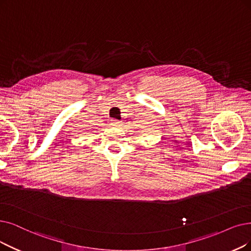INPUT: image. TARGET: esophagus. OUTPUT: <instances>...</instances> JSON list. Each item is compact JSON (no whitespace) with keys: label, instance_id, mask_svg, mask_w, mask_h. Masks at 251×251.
Masks as SVG:
<instances>
[{"label":"esophagus","instance_id":"esophagus-1","mask_svg":"<svg viewBox=\"0 0 251 251\" xmlns=\"http://www.w3.org/2000/svg\"><path fill=\"white\" fill-rule=\"evenodd\" d=\"M110 124H111V126H120V124H122V122H119V120H117V119H111Z\"/></svg>","mask_w":251,"mask_h":251}]
</instances>
